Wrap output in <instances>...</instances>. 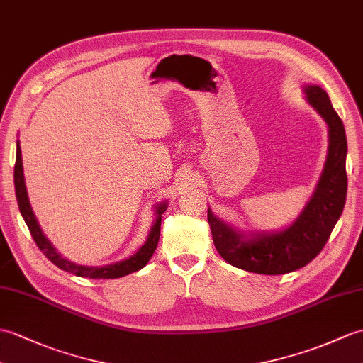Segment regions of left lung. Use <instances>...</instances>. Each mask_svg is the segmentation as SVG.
Wrapping results in <instances>:
<instances>
[{"instance_id":"8db88e82","label":"left lung","mask_w":363,"mask_h":363,"mask_svg":"<svg viewBox=\"0 0 363 363\" xmlns=\"http://www.w3.org/2000/svg\"><path fill=\"white\" fill-rule=\"evenodd\" d=\"M306 102L328 125V155L313 196L288 227L271 232H244L216 218L207 220L216 250L227 263L263 275L288 274L311 263L330 238L347 201V134L326 91L305 85Z\"/></svg>"}]
</instances>
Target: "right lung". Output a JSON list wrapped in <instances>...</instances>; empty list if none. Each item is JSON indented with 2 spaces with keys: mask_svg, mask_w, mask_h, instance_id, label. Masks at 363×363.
<instances>
[{
  "mask_svg": "<svg viewBox=\"0 0 363 363\" xmlns=\"http://www.w3.org/2000/svg\"><path fill=\"white\" fill-rule=\"evenodd\" d=\"M13 182H15V195L16 201H18V208L23 216L24 223L28 224L30 235L33 241L37 242L38 249L43 252L48 257V259L52 261V263L60 267L62 271L71 272L77 277L83 278H121L128 274H133L145 266L150 258L153 257L155 250L159 242V235H161V221H162V213L168 207V202H159L155 206V216L156 220L151 225V230L147 237V241L143 242V246L133 254L130 258H125L122 261H116V263L106 264V266H82L77 263H72V261L66 259L62 254H58L57 249L52 246L46 237L43 230L37 221L35 215L32 212L30 202L28 198V190L26 184H24V173H23V159H21V148H20V140H16V161H15V170H13Z\"/></svg>",
  "mask_w": 363,
  "mask_h": 363,
  "instance_id": "add662e5",
  "label": "right lung"
}]
</instances>
